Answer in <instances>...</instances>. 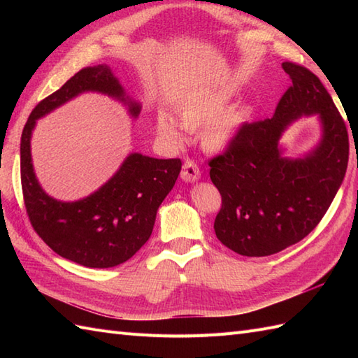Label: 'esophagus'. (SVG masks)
<instances>
[{"instance_id": "1", "label": "esophagus", "mask_w": 358, "mask_h": 358, "mask_svg": "<svg viewBox=\"0 0 358 358\" xmlns=\"http://www.w3.org/2000/svg\"><path fill=\"white\" fill-rule=\"evenodd\" d=\"M200 167L196 166V163L192 162V159H186L183 164V171H181V178L187 181V183H194V181L200 178Z\"/></svg>"}]
</instances>
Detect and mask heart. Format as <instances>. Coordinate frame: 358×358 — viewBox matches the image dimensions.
Listing matches in <instances>:
<instances>
[{
	"label": "heart",
	"instance_id": "b5f03b06",
	"mask_svg": "<svg viewBox=\"0 0 358 358\" xmlns=\"http://www.w3.org/2000/svg\"><path fill=\"white\" fill-rule=\"evenodd\" d=\"M229 90L203 89L185 98L180 106V116L169 109H159L155 118L159 138L171 144H181L192 129L206 124L201 140L209 150H223L237 136L249 118V109H227Z\"/></svg>",
	"mask_w": 358,
	"mask_h": 358
}]
</instances>
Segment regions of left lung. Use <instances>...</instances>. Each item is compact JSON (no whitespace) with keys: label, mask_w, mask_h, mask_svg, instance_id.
<instances>
[{"label":"left lung","mask_w":358,"mask_h":358,"mask_svg":"<svg viewBox=\"0 0 358 358\" xmlns=\"http://www.w3.org/2000/svg\"><path fill=\"white\" fill-rule=\"evenodd\" d=\"M292 85L275 113L245 123L223 154L210 158V180L222 195L217 238L245 257H268L315 229L345 178L349 138L328 90L306 67L281 64ZM303 115H318L324 135L303 159L280 157L284 129Z\"/></svg>","instance_id":"left-lung-1"}]
</instances>
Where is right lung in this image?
Here are the masks:
<instances>
[{"mask_svg": "<svg viewBox=\"0 0 358 358\" xmlns=\"http://www.w3.org/2000/svg\"><path fill=\"white\" fill-rule=\"evenodd\" d=\"M83 92H100L129 106L138 117L141 106L126 96L110 67H85L57 92L45 96L29 115L21 135V187L30 224L53 252L86 268H113L138 252L154 229L157 210L181 171V159L131 154L98 191L78 201H58L35 177L30 138L36 120Z\"/></svg>", "mask_w": 358, "mask_h": 358, "instance_id": "1", "label": "right lung"}]
</instances>
